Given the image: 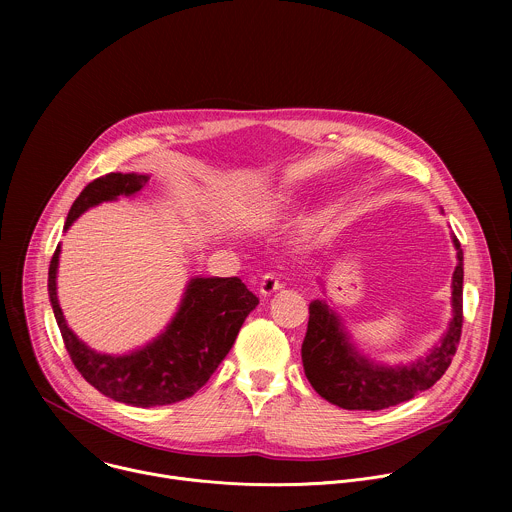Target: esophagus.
<instances>
[{
    "instance_id": "obj_1",
    "label": "esophagus",
    "mask_w": 512,
    "mask_h": 512,
    "mask_svg": "<svg viewBox=\"0 0 512 512\" xmlns=\"http://www.w3.org/2000/svg\"><path fill=\"white\" fill-rule=\"evenodd\" d=\"M281 287V283H279V277L275 275V273H265L263 277H261V281H259V294L261 296H273L275 291Z\"/></svg>"
}]
</instances>
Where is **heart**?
Returning <instances> with one entry per match:
<instances>
[{
    "label": "heart",
    "mask_w": 512,
    "mask_h": 512,
    "mask_svg": "<svg viewBox=\"0 0 512 512\" xmlns=\"http://www.w3.org/2000/svg\"><path fill=\"white\" fill-rule=\"evenodd\" d=\"M287 206V198L283 194H273L263 202V212L267 214H279L283 212Z\"/></svg>",
    "instance_id": "1"
}]
</instances>
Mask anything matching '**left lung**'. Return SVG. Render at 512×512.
<instances>
[{"label":"left lung","instance_id":"1","mask_svg":"<svg viewBox=\"0 0 512 512\" xmlns=\"http://www.w3.org/2000/svg\"><path fill=\"white\" fill-rule=\"evenodd\" d=\"M452 241L458 257L452 275V320L440 342L413 362L389 367L364 356L354 346L342 318L326 300L310 304L302 362L310 385L320 397L342 409L379 411L413 399L442 379L462 334L464 253L458 239L452 237ZM320 285L324 283L320 281Z\"/></svg>","mask_w":512,"mask_h":512}]
</instances>
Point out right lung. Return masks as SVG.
Masks as SVG:
<instances>
[{"label":"right lung","instance_id":"obj_1","mask_svg":"<svg viewBox=\"0 0 512 512\" xmlns=\"http://www.w3.org/2000/svg\"><path fill=\"white\" fill-rule=\"evenodd\" d=\"M148 180V174L135 172H111L93 180L72 202L64 231L101 202L135 196ZM58 261L60 245L48 269V296L72 362L99 393L133 407L170 405L192 397L229 354L245 318L259 304L239 277L198 275L186 283L180 306L162 334L127 354H105L68 328L58 302Z\"/></svg>","mask_w":512,"mask_h":512}]
</instances>
